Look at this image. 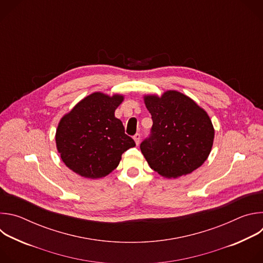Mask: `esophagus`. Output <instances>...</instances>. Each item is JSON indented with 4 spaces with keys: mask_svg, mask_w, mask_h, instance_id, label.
<instances>
[{
    "mask_svg": "<svg viewBox=\"0 0 263 263\" xmlns=\"http://www.w3.org/2000/svg\"><path fill=\"white\" fill-rule=\"evenodd\" d=\"M133 139H134L136 145H138V144H139V141H140V134H139V133H136V134L133 136Z\"/></svg>",
    "mask_w": 263,
    "mask_h": 263,
    "instance_id": "esophagus-1",
    "label": "esophagus"
}]
</instances>
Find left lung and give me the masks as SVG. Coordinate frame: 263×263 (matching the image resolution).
Here are the masks:
<instances>
[{"label": "left lung", "mask_w": 263, "mask_h": 263, "mask_svg": "<svg viewBox=\"0 0 263 263\" xmlns=\"http://www.w3.org/2000/svg\"><path fill=\"white\" fill-rule=\"evenodd\" d=\"M144 103L153 126L140 149L151 168L162 177L178 178L200 167L210 154L214 138L206 111L175 90L161 98L145 96Z\"/></svg>", "instance_id": "obj_1"}]
</instances>
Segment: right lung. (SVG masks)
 <instances>
[{
    "label": "right lung",
    "mask_w": 263,
    "mask_h": 263,
    "mask_svg": "<svg viewBox=\"0 0 263 263\" xmlns=\"http://www.w3.org/2000/svg\"><path fill=\"white\" fill-rule=\"evenodd\" d=\"M124 97L95 92L80 101L65 115L56 131V145L65 165L90 179L107 176L116 170L122 154L135 146L125 134L115 111Z\"/></svg>",
    "instance_id": "1"
}]
</instances>
